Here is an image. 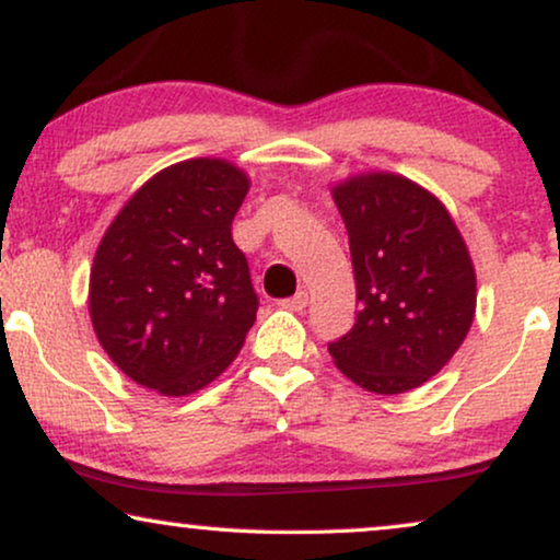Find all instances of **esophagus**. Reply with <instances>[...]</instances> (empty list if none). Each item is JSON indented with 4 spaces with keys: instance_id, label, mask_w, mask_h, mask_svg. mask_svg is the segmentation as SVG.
I'll list each match as a JSON object with an SVG mask.
<instances>
[{
    "instance_id": "34e87169",
    "label": "esophagus",
    "mask_w": 560,
    "mask_h": 560,
    "mask_svg": "<svg viewBox=\"0 0 560 560\" xmlns=\"http://www.w3.org/2000/svg\"><path fill=\"white\" fill-rule=\"evenodd\" d=\"M305 305H308V293H305V290H301V293H295L293 298H285V301H282V308H288V311H303Z\"/></svg>"
}]
</instances>
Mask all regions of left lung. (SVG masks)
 <instances>
[{
  "label": "left lung",
  "instance_id": "8db88e82",
  "mask_svg": "<svg viewBox=\"0 0 560 560\" xmlns=\"http://www.w3.org/2000/svg\"><path fill=\"white\" fill-rule=\"evenodd\" d=\"M331 196L349 232L362 308L328 351L366 393H410L451 362L474 324L469 247L441 198L400 173L349 175Z\"/></svg>",
  "mask_w": 560,
  "mask_h": 560
}]
</instances>
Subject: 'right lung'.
I'll list each match as a JSON object with an SVG mask.
<instances>
[{"label": "right lung", "instance_id": "1", "mask_svg": "<svg viewBox=\"0 0 560 560\" xmlns=\"http://www.w3.org/2000/svg\"><path fill=\"white\" fill-rule=\"evenodd\" d=\"M249 186L232 160H180L144 180L104 232L89 316L102 349L137 385L194 395L244 347L257 295L232 221Z\"/></svg>", "mask_w": 560, "mask_h": 560}]
</instances>
